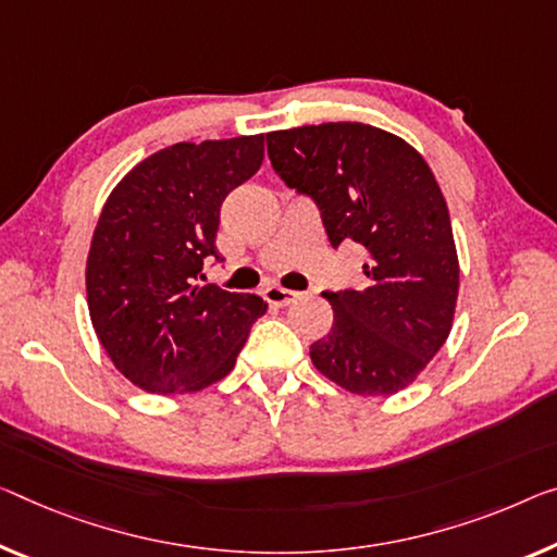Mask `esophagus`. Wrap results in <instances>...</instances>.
<instances>
[{"instance_id":"1","label":"esophagus","mask_w":557,"mask_h":557,"mask_svg":"<svg viewBox=\"0 0 557 557\" xmlns=\"http://www.w3.org/2000/svg\"><path fill=\"white\" fill-rule=\"evenodd\" d=\"M298 296H301V294H296V290L284 288V286H269V288H263V298H267V304L278 306V308L294 304Z\"/></svg>"}]
</instances>
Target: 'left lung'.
I'll use <instances>...</instances> for the list:
<instances>
[{"label": "left lung", "mask_w": 557, "mask_h": 557, "mask_svg": "<svg viewBox=\"0 0 557 557\" xmlns=\"http://www.w3.org/2000/svg\"><path fill=\"white\" fill-rule=\"evenodd\" d=\"M288 189L311 196L333 249L361 244L366 288L323 290L333 326L311 346L329 381L391 396L446 344L458 301V253L446 199L408 141L371 124L329 122L267 134Z\"/></svg>", "instance_id": "1"}]
</instances>
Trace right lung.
<instances>
[{
  "label": "right lung",
  "mask_w": 557,
  "mask_h": 557,
  "mask_svg": "<svg viewBox=\"0 0 557 557\" xmlns=\"http://www.w3.org/2000/svg\"><path fill=\"white\" fill-rule=\"evenodd\" d=\"M263 134L182 141L136 164L101 209L87 259L91 326L119 371L149 393L224 379L267 313L256 294L203 284L219 211L259 171Z\"/></svg>",
  "instance_id": "obj_1"
}]
</instances>
